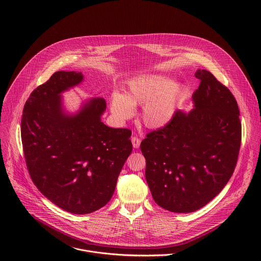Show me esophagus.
Masks as SVG:
<instances>
[{
  "label": "esophagus",
  "mask_w": 261,
  "mask_h": 261,
  "mask_svg": "<svg viewBox=\"0 0 261 261\" xmlns=\"http://www.w3.org/2000/svg\"><path fill=\"white\" fill-rule=\"evenodd\" d=\"M132 143H133L134 148H135V149H138V148H140L141 140H140L137 136H135V137H133V138H132Z\"/></svg>",
  "instance_id": "obj_1"
}]
</instances>
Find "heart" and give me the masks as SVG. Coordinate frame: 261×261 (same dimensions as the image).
Segmentation results:
<instances>
[{
    "instance_id": "heart-1",
    "label": "heart",
    "mask_w": 261,
    "mask_h": 261,
    "mask_svg": "<svg viewBox=\"0 0 261 261\" xmlns=\"http://www.w3.org/2000/svg\"><path fill=\"white\" fill-rule=\"evenodd\" d=\"M184 96V87L166 76L142 75L128 82L126 95L115 92L111 99L112 112L119 119L130 118L135 107L144 106L141 118L149 128L166 125L174 116Z\"/></svg>"
}]
</instances>
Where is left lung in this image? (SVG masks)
Instances as JSON below:
<instances>
[{"instance_id":"obj_1","label":"left lung","mask_w":261,"mask_h":261,"mask_svg":"<svg viewBox=\"0 0 261 261\" xmlns=\"http://www.w3.org/2000/svg\"><path fill=\"white\" fill-rule=\"evenodd\" d=\"M193 93L195 109L177 111L141 143L154 202L175 213L194 212L228 183L241 146L239 109L232 92L208 70Z\"/></svg>"}]
</instances>
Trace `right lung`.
<instances>
[{
    "instance_id": "obj_1",
    "label": "right lung",
    "mask_w": 261,
    "mask_h": 261,
    "mask_svg": "<svg viewBox=\"0 0 261 261\" xmlns=\"http://www.w3.org/2000/svg\"><path fill=\"white\" fill-rule=\"evenodd\" d=\"M81 72L57 71L32 91L21 120L30 177L52 203L73 214L103 207L133 150L128 128H112L100 116L103 98H92L75 115L62 111L60 93L79 84Z\"/></svg>"
}]
</instances>
